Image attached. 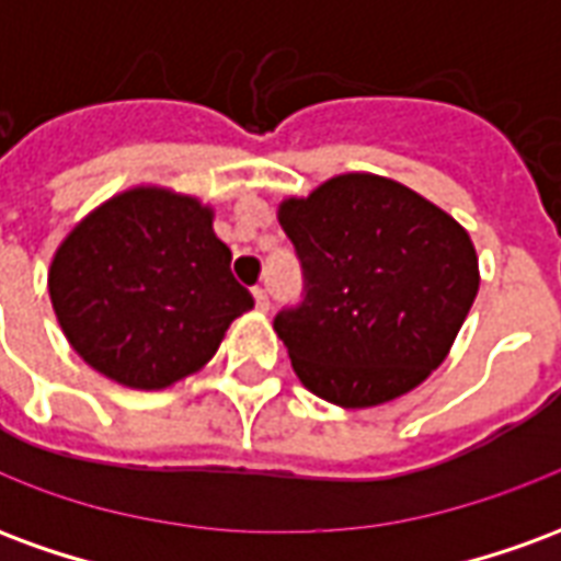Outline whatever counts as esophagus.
I'll list each match as a JSON object with an SVG mask.
<instances>
[{"instance_id":"obj_1","label":"esophagus","mask_w":561,"mask_h":561,"mask_svg":"<svg viewBox=\"0 0 561 561\" xmlns=\"http://www.w3.org/2000/svg\"><path fill=\"white\" fill-rule=\"evenodd\" d=\"M252 294H255V306L261 309V312H267L270 309V294L264 285H257V288H252Z\"/></svg>"}]
</instances>
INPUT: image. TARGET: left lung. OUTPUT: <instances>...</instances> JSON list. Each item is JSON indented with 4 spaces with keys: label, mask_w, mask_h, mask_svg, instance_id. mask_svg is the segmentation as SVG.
Wrapping results in <instances>:
<instances>
[{
    "label": "left lung",
    "mask_w": 561,
    "mask_h": 561,
    "mask_svg": "<svg viewBox=\"0 0 561 561\" xmlns=\"http://www.w3.org/2000/svg\"><path fill=\"white\" fill-rule=\"evenodd\" d=\"M279 225L306 276V300L276 316L306 390L373 409L445 364L481 285L469 231L409 185L340 173L285 197Z\"/></svg>",
    "instance_id": "left-lung-1"
}]
</instances>
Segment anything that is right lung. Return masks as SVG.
Here are the masks:
<instances>
[{
	"label": "right lung",
	"instance_id": "1",
	"mask_svg": "<svg viewBox=\"0 0 561 561\" xmlns=\"http://www.w3.org/2000/svg\"><path fill=\"white\" fill-rule=\"evenodd\" d=\"M213 207L168 185H131L66 233L47 291L68 345L131 390H164L219 352L255 300L231 273Z\"/></svg>",
	"mask_w": 561,
	"mask_h": 561
}]
</instances>
